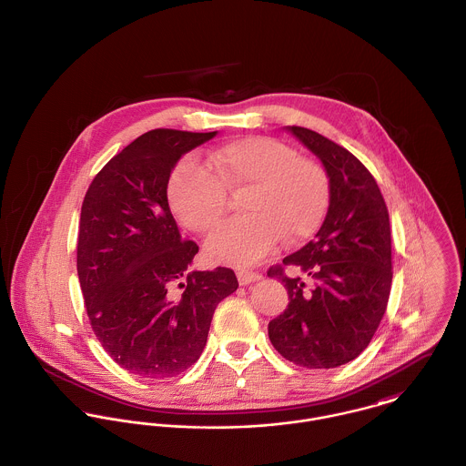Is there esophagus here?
Instances as JSON below:
<instances>
[{"mask_svg":"<svg viewBox=\"0 0 466 466\" xmlns=\"http://www.w3.org/2000/svg\"><path fill=\"white\" fill-rule=\"evenodd\" d=\"M237 278H238V283L240 285H249L253 281H258L261 278L259 272H254V270H248V268H240L237 272Z\"/></svg>","mask_w":466,"mask_h":466,"instance_id":"34e87169","label":"esophagus"}]
</instances>
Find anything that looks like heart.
<instances>
[{
	"label": "heart",
	"mask_w": 466,
	"mask_h": 466,
	"mask_svg": "<svg viewBox=\"0 0 466 466\" xmlns=\"http://www.w3.org/2000/svg\"><path fill=\"white\" fill-rule=\"evenodd\" d=\"M208 166L187 158L170 174V210L190 231L207 235L226 215L228 194L244 217L218 228L207 242L217 263L249 265L283 237L296 244L322 226L331 199L324 166L270 137L229 140L208 155Z\"/></svg>",
	"instance_id": "obj_1"
}]
</instances>
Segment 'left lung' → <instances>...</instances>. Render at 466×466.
I'll return each mask as SVG.
<instances>
[{"label": "left lung", "instance_id": "left-lung-1", "mask_svg": "<svg viewBox=\"0 0 466 466\" xmlns=\"http://www.w3.org/2000/svg\"><path fill=\"white\" fill-rule=\"evenodd\" d=\"M324 164L331 181L326 220L315 238L267 270L289 290L268 339L289 361L335 369L358 358L381 324L391 290V231L381 190L350 151L308 127H289ZM294 264L312 281L289 279Z\"/></svg>", "mask_w": 466, "mask_h": 466}]
</instances>
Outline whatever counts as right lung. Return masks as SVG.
Returning <instances> with one entry per match:
<instances>
[{"instance_id":"right-lung-1","label":"right lung","mask_w":466,"mask_h":466,"mask_svg":"<svg viewBox=\"0 0 466 466\" xmlns=\"http://www.w3.org/2000/svg\"><path fill=\"white\" fill-rule=\"evenodd\" d=\"M215 133L151 129L85 194L76 268L88 322L108 356L140 378H174L194 365L217 304L238 289L231 268L187 270L199 248L181 238L167 201L176 162Z\"/></svg>"}]
</instances>
